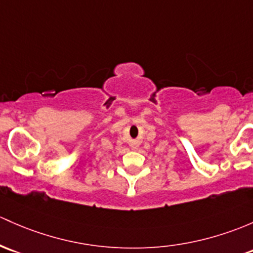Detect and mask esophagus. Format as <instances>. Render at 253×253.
<instances>
[{
	"label": "esophagus",
	"instance_id": "esophagus-1",
	"mask_svg": "<svg viewBox=\"0 0 253 253\" xmlns=\"http://www.w3.org/2000/svg\"><path fill=\"white\" fill-rule=\"evenodd\" d=\"M131 148H132V149H135V148H137V145H134V144L131 145Z\"/></svg>",
	"mask_w": 253,
	"mask_h": 253
}]
</instances>
